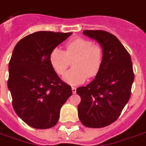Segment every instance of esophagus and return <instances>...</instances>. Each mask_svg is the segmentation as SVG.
<instances>
[{
	"label": "esophagus",
	"instance_id": "esophagus-1",
	"mask_svg": "<svg viewBox=\"0 0 146 146\" xmlns=\"http://www.w3.org/2000/svg\"><path fill=\"white\" fill-rule=\"evenodd\" d=\"M72 92H73V94H75L76 92V88L75 87H72Z\"/></svg>",
	"mask_w": 146,
	"mask_h": 146
}]
</instances>
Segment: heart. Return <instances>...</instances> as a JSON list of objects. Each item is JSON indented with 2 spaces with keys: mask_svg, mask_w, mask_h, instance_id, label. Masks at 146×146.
I'll list each match as a JSON object with an SVG mask.
<instances>
[{
  "mask_svg": "<svg viewBox=\"0 0 146 146\" xmlns=\"http://www.w3.org/2000/svg\"><path fill=\"white\" fill-rule=\"evenodd\" d=\"M103 50L99 45L93 44L89 40L78 38L68 42L65 50L59 48L51 50L49 61L58 75H64L70 65L69 60H73V69L64 75V82L73 86L82 84L88 76L93 77L98 73L103 62Z\"/></svg>",
  "mask_w": 146,
  "mask_h": 146,
  "instance_id": "1",
  "label": "heart"
}]
</instances>
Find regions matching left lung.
<instances>
[{
	"instance_id": "1",
	"label": "left lung",
	"mask_w": 146,
	"mask_h": 146,
	"mask_svg": "<svg viewBox=\"0 0 146 146\" xmlns=\"http://www.w3.org/2000/svg\"><path fill=\"white\" fill-rule=\"evenodd\" d=\"M103 50V62L96 78L77 88L81 97L78 116L85 127L101 128L120 116L131 95L134 80L131 57L115 35L102 30H84Z\"/></svg>"
}]
</instances>
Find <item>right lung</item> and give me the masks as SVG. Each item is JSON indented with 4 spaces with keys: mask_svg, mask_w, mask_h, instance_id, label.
<instances>
[{
    "mask_svg": "<svg viewBox=\"0 0 146 146\" xmlns=\"http://www.w3.org/2000/svg\"><path fill=\"white\" fill-rule=\"evenodd\" d=\"M71 35L36 32L22 38L13 49L8 89L15 112L33 128L54 127L61 107L72 96L71 87L60 79L49 61L51 50Z\"/></svg>",
    "mask_w": 146,
    "mask_h": 146,
    "instance_id": "1",
    "label": "right lung"
}]
</instances>
